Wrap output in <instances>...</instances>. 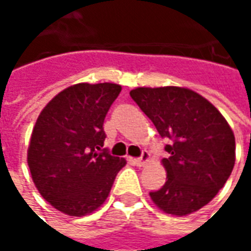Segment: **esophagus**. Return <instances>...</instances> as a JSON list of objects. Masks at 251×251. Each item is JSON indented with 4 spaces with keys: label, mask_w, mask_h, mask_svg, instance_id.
Masks as SVG:
<instances>
[{
    "label": "esophagus",
    "mask_w": 251,
    "mask_h": 251,
    "mask_svg": "<svg viewBox=\"0 0 251 251\" xmlns=\"http://www.w3.org/2000/svg\"><path fill=\"white\" fill-rule=\"evenodd\" d=\"M148 160H150V153H148L147 151H144L143 153H141V156H140V157H136L133 162H134V164H136L137 167H143L144 164H147Z\"/></svg>",
    "instance_id": "34e87169"
}]
</instances>
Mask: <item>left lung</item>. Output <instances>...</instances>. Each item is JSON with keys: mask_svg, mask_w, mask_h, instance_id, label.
Wrapping results in <instances>:
<instances>
[{"mask_svg": "<svg viewBox=\"0 0 251 251\" xmlns=\"http://www.w3.org/2000/svg\"><path fill=\"white\" fill-rule=\"evenodd\" d=\"M130 98L163 138L167 180L150 196L163 212L185 216L199 211L224 186L235 164V137L212 103L180 87L136 88Z\"/></svg>", "mask_w": 251, "mask_h": 251, "instance_id": "obj_1", "label": "left lung"}]
</instances>
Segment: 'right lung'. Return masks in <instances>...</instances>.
I'll list each match as a JSON object with an SVG mask.
<instances>
[{
    "mask_svg": "<svg viewBox=\"0 0 251 251\" xmlns=\"http://www.w3.org/2000/svg\"><path fill=\"white\" fill-rule=\"evenodd\" d=\"M111 83L72 85L47 103L28 148V167L47 202L69 216L100 206L125 160L103 148L106 114L121 92Z\"/></svg>",
    "mask_w": 251,
    "mask_h": 251,
    "instance_id": "right-lung-1",
    "label": "right lung"
}]
</instances>
